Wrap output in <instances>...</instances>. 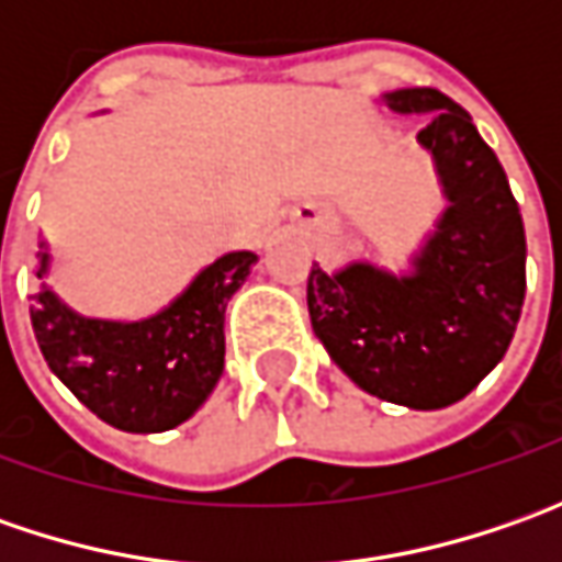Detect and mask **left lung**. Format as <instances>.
Masks as SVG:
<instances>
[{"label": "left lung", "instance_id": "1", "mask_svg": "<svg viewBox=\"0 0 562 562\" xmlns=\"http://www.w3.org/2000/svg\"><path fill=\"white\" fill-rule=\"evenodd\" d=\"M403 115H428L447 212L406 278L353 262L313 266L306 303L315 337L372 397L409 409L463 400L504 359L526 300V227L507 171L463 105L441 90L387 93Z\"/></svg>", "mask_w": 562, "mask_h": 562}]
</instances>
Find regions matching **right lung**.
<instances>
[{
	"instance_id": "obj_1",
	"label": "right lung",
	"mask_w": 562,
	"mask_h": 562,
	"mask_svg": "<svg viewBox=\"0 0 562 562\" xmlns=\"http://www.w3.org/2000/svg\"><path fill=\"white\" fill-rule=\"evenodd\" d=\"M256 252H227L196 274L168 310L143 322L71 313L49 288L31 296L43 359L90 413L121 431H168L190 419L225 369V306ZM49 256L40 252L46 274Z\"/></svg>"
}]
</instances>
